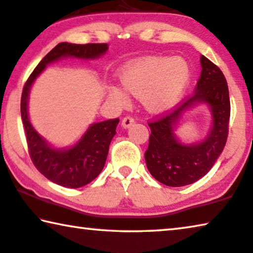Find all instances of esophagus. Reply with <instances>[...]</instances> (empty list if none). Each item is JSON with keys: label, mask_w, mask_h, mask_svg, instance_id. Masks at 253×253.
I'll return each mask as SVG.
<instances>
[{"label": "esophagus", "mask_w": 253, "mask_h": 253, "mask_svg": "<svg viewBox=\"0 0 253 253\" xmlns=\"http://www.w3.org/2000/svg\"><path fill=\"white\" fill-rule=\"evenodd\" d=\"M132 124H134V119L132 118V116H126V118L122 120L123 127H129L132 126Z\"/></svg>", "instance_id": "1"}]
</instances>
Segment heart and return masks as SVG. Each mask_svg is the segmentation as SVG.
<instances>
[{
	"mask_svg": "<svg viewBox=\"0 0 253 253\" xmlns=\"http://www.w3.org/2000/svg\"><path fill=\"white\" fill-rule=\"evenodd\" d=\"M121 80L127 91L142 97L149 111L162 112L184 94L191 80V68L183 57H147L124 70ZM110 97L119 105L129 102L126 90L119 86L110 88Z\"/></svg>",
	"mask_w": 253,
	"mask_h": 253,
	"instance_id": "obj_1",
	"label": "heart"
}]
</instances>
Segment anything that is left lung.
Returning <instances> with one entry per match:
<instances>
[{"instance_id":"obj_1","label":"left lung","mask_w":253,"mask_h":253,"mask_svg":"<svg viewBox=\"0 0 253 253\" xmlns=\"http://www.w3.org/2000/svg\"><path fill=\"white\" fill-rule=\"evenodd\" d=\"M201 75L194 94L181 106L158 115L148 123L151 130L146 164L157 181L167 186H184L204 177L223 151L228 135L231 115L226 79L220 69L201 55ZM206 102L211 107L212 129L206 139L193 145L178 141L176 128L181 114L194 103Z\"/></svg>"}]
</instances>
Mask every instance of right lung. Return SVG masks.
<instances>
[{
    "mask_svg": "<svg viewBox=\"0 0 253 253\" xmlns=\"http://www.w3.org/2000/svg\"><path fill=\"white\" fill-rule=\"evenodd\" d=\"M107 44H71L60 42L42 59L25 84L21 96V119L25 127L30 158L36 169L49 181L65 186L80 188L99 175L106 162L108 148L116 133L119 119L91 124L75 146L56 149L49 146L34 129L28 116V97L34 81L46 65L63 57L96 59L107 52Z\"/></svg>",
    "mask_w": 253,
    "mask_h": 253,
    "instance_id": "right-lung-1",
    "label": "right lung"
}]
</instances>
